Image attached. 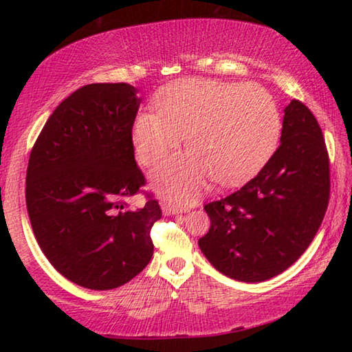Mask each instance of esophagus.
<instances>
[{"label":"esophagus","instance_id":"1","mask_svg":"<svg viewBox=\"0 0 352 352\" xmlns=\"http://www.w3.org/2000/svg\"><path fill=\"white\" fill-rule=\"evenodd\" d=\"M189 211L188 208H182V206H175V205H163V212L166 216H174V214H182Z\"/></svg>","mask_w":352,"mask_h":352}]
</instances>
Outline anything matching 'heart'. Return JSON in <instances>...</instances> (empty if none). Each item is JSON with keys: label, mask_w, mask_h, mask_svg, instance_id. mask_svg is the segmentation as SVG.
<instances>
[{"label": "heart", "mask_w": 352, "mask_h": 352, "mask_svg": "<svg viewBox=\"0 0 352 352\" xmlns=\"http://www.w3.org/2000/svg\"><path fill=\"white\" fill-rule=\"evenodd\" d=\"M158 111L135 118L132 141L138 162L153 166L183 144L192 148L152 172L153 188L177 204H190L210 178L236 186L253 177L275 151L281 118L259 83L184 79L158 94Z\"/></svg>", "instance_id": "heart-1"}]
</instances>
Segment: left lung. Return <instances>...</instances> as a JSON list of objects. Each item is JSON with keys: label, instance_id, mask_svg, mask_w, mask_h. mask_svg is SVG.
<instances>
[{"label": "left lung", "instance_id": "obj_1", "mask_svg": "<svg viewBox=\"0 0 352 352\" xmlns=\"http://www.w3.org/2000/svg\"><path fill=\"white\" fill-rule=\"evenodd\" d=\"M329 155L317 119L294 99L284 109L281 144L259 174L205 205L210 231L199 247L214 269L242 283L287 270L311 245L329 204Z\"/></svg>", "mask_w": 352, "mask_h": 352}]
</instances>
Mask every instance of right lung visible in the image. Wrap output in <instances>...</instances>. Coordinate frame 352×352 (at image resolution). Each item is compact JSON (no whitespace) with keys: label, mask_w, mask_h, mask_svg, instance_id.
Segmentation results:
<instances>
[{"label":"right lung","mask_w":352,"mask_h":352,"mask_svg":"<svg viewBox=\"0 0 352 352\" xmlns=\"http://www.w3.org/2000/svg\"><path fill=\"white\" fill-rule=\"evenodd\" d=\"M129 83H90L52 111L32 147L26 206L41 252L71 283L110 290L129 283L153 254L162 219L147 195L127 197L146 178L135 162L132 127L141 99Z\"/></svg>","instance_id":"add662e5"}]
</instances>
